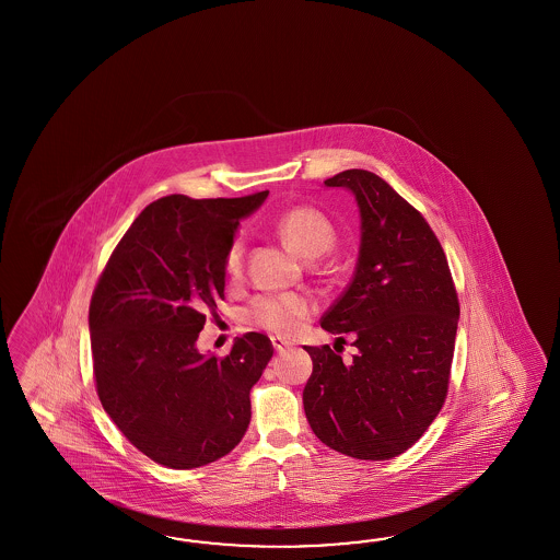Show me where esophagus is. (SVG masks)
<instances>
[{"mask_svg": "<svg viewBox=\"0 0 560 560\" xmlns=\"http://www.w3.org/2000/svg\"><path fill=\"white\" fill-rule=\"evenodd\" d=\"M272 346H275V350L278 354H282V352L292 348V342H288V340L280 338V336H272Z\"/></svg>", "mask_w": 560, "mask_h": 560, "instance_id": "34e87169", "label": "esophagus"}]
</instances>
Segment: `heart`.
Listing matches in <instances>:
<instances>
[{
    "label": "heart",
    "instance_id": "heart-1",
    "mask_svg": "<svg viewBox=\"0 0 560 560\" xmlns=\"http://www.w3.org/2000/svg\"><path fill=\"white\" fill-rule=\"evenodd\" d=\"M278 234L285 246L304 260H316L330 250L336 240L334 226L314 208H292L278 220ZM246 242L244 236H234L224 254V270L236 278L244 266ZM314 314V302L302 294L282 296H256L244 310V318L252 326H258L278 336H292Z\"/></svg>",
    "mask_w": 560,
    "mask_h": 560
}]
</instances>
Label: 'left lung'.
Masks as SVG:
<instances>
[{
  "mask_svg": "<svg viewBox=\"0 0 560 560\" xmlns=\"http://www.w3.org/2000/svg\"><path fill=\"white\" fill-rule=\"evenodd\" d=\"M324 186L350 191L360 214L352 282L320 322L328 332L354 334L357 354L345 362L330 346H304L314 364L304 412L326 446L388 460L441 412L458 298L441 242L390 184L366 170H345Z\"/></svg>",
  "mask_w": 560,
  "mask_h": 560,
  "instance_id": "1",
  "label": "left lung"
}]
</instances>
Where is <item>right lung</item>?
Instances as JSON below:
<instances>
[{
    "mask_svg": "<svg viewBox=\"0 0 560 560\" xmlns=\"http://www.w3.org/2000/svg\"><path fill=\"white\" fill-rule=\"evenodd\" d=\"M268 191L150 203L112 252L90 304L100 402L158 465L190 470L226 456L250 424V390L275 354L244 334L226 358L196 346L206 310L224 298V254Z\"/></svg>",
    "mask_w": 560,
    "mask_h": 560,
    "instance_id": "right-lung-1",
    "label": "right lung"
}]
</instances>
